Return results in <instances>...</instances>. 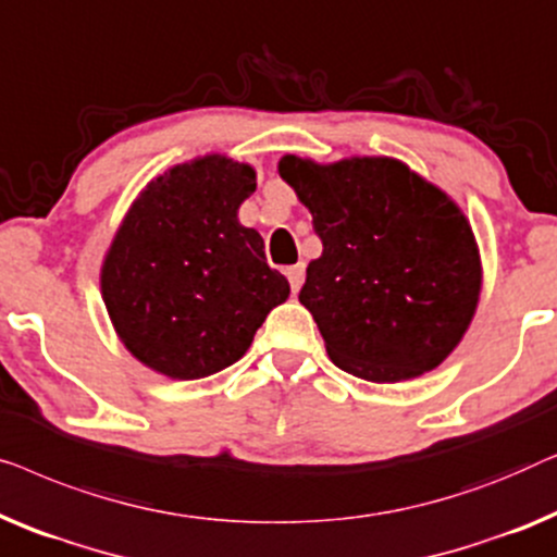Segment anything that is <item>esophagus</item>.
Here are the masks:
<instances>
[{"mask_svg":"<svg viewBox=\"0 0 557 557\" xmlns=\"http://www.w3.org/2000/svg\"><path fill=\"white\" fill-rule=\"evenodd\" d=\"M287 280H289V287H293V293H297L305 280V264H293V268H287Z\"/></svg>","mask_w":557,"mask_h":557,"instance_id":"1","label":"esophagus"}]
</instances>
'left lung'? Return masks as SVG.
<instances>
[{
	"label": "left lung",
	"mask_w": 557,
	"mask_h": 557,
	"mask_svg": "<svg viewBox=\"0 0 557 557\" xmlns=\"http://www.w3.org/2000/svg\"><path fill=\"white\" fill-rule=\"evenodd\" d=\"M277 171L323 242L300 302L333 363L373 383L434 371L480 302V249L461 209L388 156L315 163L287 153Z\"/></svg>",
	"instance_id": "obj_1"
}]
</instances>
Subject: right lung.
<instances>
[{
	"label": "right lung",
	"mask_w": 557,
	"mask_h": 557,
	"mask_svg": "<svg viewBox=\"0 0 557 557\" xmlns=\"http://www.w3.org/2000/svg\"><path fill=\"white\" fill-rule=\"evenodd\" d=\"M249 163L211 153L156 176L115 232L100 293L125 348L156 373L194 381L237 363L289 282L237 211Z\"/></svg>",
	"instance_id": "1"
}]
</instances>
